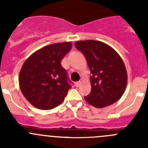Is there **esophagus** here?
Instances as JSON below:
<instances>
[{
	"label": "esophagus",
	"instance_id": "esophagus-1",
	"mask_svg": "<svg viewBox=\"0 0 148 148\" xmlns=\"http://www.w3.org/2000/svg\"><path fill=\"white\" fill-rule=\"evenodd\" d=\"M80 85H81V82H80V81H79V82H75V86L76 87H79Z\"/></svg>",
	"mask_w": 148,
	"mask_h": 148
}]
</instances>
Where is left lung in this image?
<instances>
[{
    "mask_svg": "<svg viewBox=\"0 0 148 148\" xmlns=\"http://www.w3.org/2000/svg\"><path fill=\"white\" fill-rule=\"evenodd\" d=\"M86 58L90 76L91 92L85 99L89 104L103 108L118 101L127 85L126 69L118 53L105 43L95 40L75 42Z\"/></svg>",
    "mask_w": 148,
    "mask_h": 148,
    "instance_id": "1",
    "label": "left lung"
}]
</instances>
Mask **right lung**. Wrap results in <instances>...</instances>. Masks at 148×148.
Wrapping results in <instances>:
<instances>
[{
	"label": "right lung",
	"mask_w": 148,
	"mask_h": 148,
	"mask_svg": "<svg viewBox=\"0 0 148 148\" xmlns=\"http://www.w3.org/2000/svg\"><path fill=\"white\" fill-rule=\"evenodd\" d=\"M71 43L47 45L23 63L19 84L23 96L36 108L51 110L62 103L71 88L61 60L71 49Z\"/></svg>",
	"instance_id": "obj_1"
}]
</instances>
